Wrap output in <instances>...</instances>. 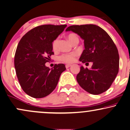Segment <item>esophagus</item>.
I'll use <instances>...</instances> for the list:
<instances>
[{
    "mask_svg": "<svg viewBox=\"0 0 130 130\" xmlns=\"http://www.w3.org/2000/svg\"><path fill=\"white\" fill-rule=\"evenodd\" d=\"M71 66V65H70V64H67V65H65V67H66V68H70Z\"/></svg>",
    "mask_w": 130,
    "mask_h": 130,
    "instance_id": "34e87169",
    "label": "esophagus"
}]
</instances>
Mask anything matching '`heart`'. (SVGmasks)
I'll use <instances>...</instances> for the list:
<instances>
[{
    "instance_id": "1",
    "label": "heart",
    "mask_w": 130,
    "mask_h": 130,
    "mask_svg": "<svg viewBox=\"0 0 130 130\" xmlns=\"http://www.w3.org/2000/svg\"><path fill=\"white\" fill-rule=\"evenodd\" d=\"M68 40L71 42L72 44L74 41L75 39L77 38V36L75 34H69L67 36ZM58 44H59V38H56L55 40L52 42V49L53 51L56 52L58 48ZM77 54L76 53H71L68 54H63L59 57V60L60 61L65 62L66 63H73L74 61L75 57L77 56Z\"/></svg>"
}]
</instances>
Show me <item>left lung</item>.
I'll return each mask as SVG.
<instances>
[{"mask_svg":"<svg viewBox=\"0 0 130 130\" xmlns=\"http://www.w3.org/2000/svg\"><path fill=\"white\" fill-rule=\"evenodd\" d=\"M66 31L77 34L84 40L85 50L79 60L92 62L91 69L80 67L77 81L89 93L98 95L109 89L119 71V56L117 47L109 34L95 24L73 25Z\"/></svg>","mask_w":130,"mask_h":130,"instance_id":"left-lung-1","label":"left lung"}]
</instances>
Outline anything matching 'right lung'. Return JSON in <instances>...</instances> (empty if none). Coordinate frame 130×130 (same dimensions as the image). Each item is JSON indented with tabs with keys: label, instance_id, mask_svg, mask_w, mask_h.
Masks as SVG:
<instances>
[{
	"label": "right lung",
	"instance_id": "right-lung-1",
	"mask_svg": "<svg viewBox=\"0 0 130 130\" xmlns=\"http://www.w3.org/2000/svg\"><path fill=\"white\" fill-rule=\"evenodd\" d=\"M66 24H44L31 29L21 38L14 57V66L23 91L35 98H44L54 91L62 73L63 63L50 69L45 63L54 55L52 42L63 32Z\"/></svg>",
	"mask_w": 130,
	"mask_h": 130
}]
</instances>
